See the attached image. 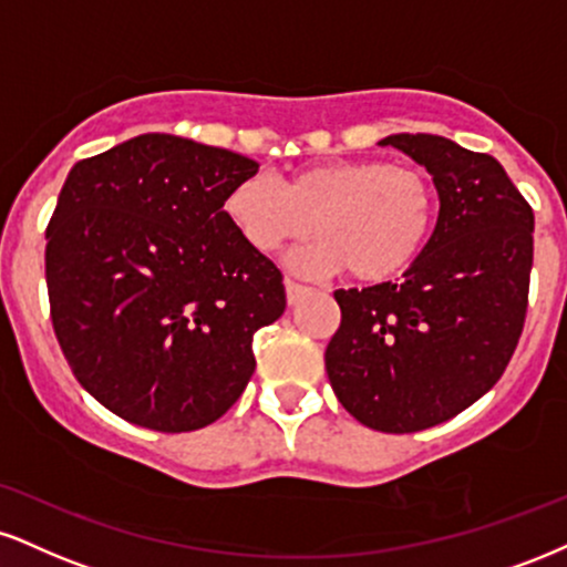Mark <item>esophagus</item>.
Masks as SVG:
<instances>
[{"label":"esophagus","instance_id":"esophagus-1","mask_svg":"<svg viewBox=\"0 0 567 567\" xmlns=\"http://www.w3.org/2000/svg\"><path fill=\"white\" fill-rule=\"evenodd\" d=\"M285 292H288V303H298L301 298L309 296L311 288H306V285L296 282V279H285Z\"/></svg>","mask_w":567,"mask_h":567}]
</instances>
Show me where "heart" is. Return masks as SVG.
Here are the masks:
<instances>
[{
	"label": "heart",
	"instance_id": "obj_1",
	"mask_svg": "<svg viewBox=\"0 0 567 567\" xmlns=\"http://www.w3.org/2000/svg\"><path fill=\"white\" fill-rule=\"evenodd\" d=\"M224 214L250 248L275 254L317 243L292 258L303 275L346 269L359 282H383L406 269L431 237L435 187L420 168L374 158L306 166L285 182L245 176L224 197Z\"/></svg>",
	"mask_w": 567,
	"mask_h": 567
}]
</instances>
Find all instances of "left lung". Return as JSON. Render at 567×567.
<instances>
[{
  "label": "left lung",
  "mask_w": 567,
  "mask_h": 567,
  "mask_svg": "<svg viewBox=\"0 0 567 567\" xmlns=\"http://www.w3.org/2000/svg\"><path fill=\"white\" fill-rule=\"evenodd\" d=\"M433 174L439 221L395 282L336 290L324 367L346 412L380 433L456 417L496 385L520 340L534 210L502 163L435 134H393Z\"/></svg>",
  "instance_id": "left-lung-1"
}]
</instances>
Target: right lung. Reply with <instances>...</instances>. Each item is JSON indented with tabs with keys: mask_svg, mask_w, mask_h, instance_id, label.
<instances>
[{
	"mask_svg": "<svg viewBox=\"0 0 567 567\" xmlns=\"http://www.w3.org/2000/svg\"><path fill=\"white\" fill-rule=\"evenodd\" d=\"M258 163L174 134L79 161L47 227L54 336L81 385L161 433L221 417L285 311L282 275L237 235L224 197Z\"/></svg>",
	"mask_w": 567,
	"mask_h": 567,
	"instance_id": "right-lung-1",
	"label": "right lung"
}]
</instances>
